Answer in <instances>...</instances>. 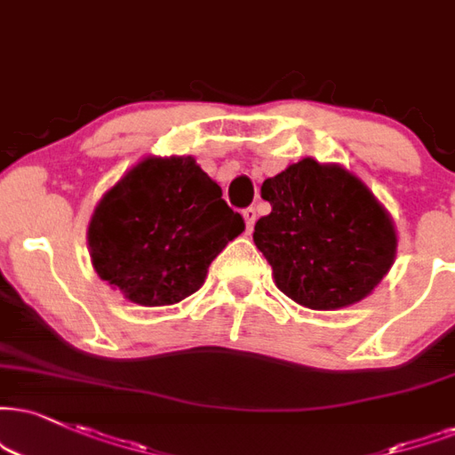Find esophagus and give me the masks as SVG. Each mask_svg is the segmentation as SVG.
Returning a JSON list of instances; mask_svg holds the SVG:
<instances>
[{
    "mask_svg": "<svg viewBox=\"0 0 455 455\" xmlns=\"http://www.w3.org/2000/svg\"><path fill=\"white\" fill-rule=\"evenodd\" d=\"M243 217H244V223H246V232H253V226H255V219H257V212L253 206H249V209L243 211Z\"/></svg>",
    "mask_w": 455,
    "mask_h": 455,
    "instance_id": "esophagus-1",
    "label": "esophagus"
}]
</instances>
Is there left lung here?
Masks as SVG:
<instances>
[{"mask_svg": "<svg viewBox=\"0 0 455 455\" xmlns=\"http://www.w3.org/2000/svg\"><path fill=\"white\" fill-rule=\"evenodd\" d=\"M270 215L253 240L276 287L310 310L361 301L395 263L396 232L388 211L361 179L338 164L304 158L266 179Z\"/></svg>", "mask_w": 455, "mask_h": 455, "instance_id": "left-lung-1", "label": "left lung"}]
</instances>
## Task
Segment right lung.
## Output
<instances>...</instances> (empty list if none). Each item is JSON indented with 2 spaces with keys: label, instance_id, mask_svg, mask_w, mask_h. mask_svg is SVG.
<instances>
[{
  "label": "right lung",
  "instance_id": "obj_1",
  "mask_svg": "<svg viewBox=\"0 0 455 455\" xmlns=\"http://www.w3.org/2000/svg\"><path fill=\"white\" fill-rule=\"evenodd\" d=\"M243 232L244 219L192 156H149L100 198L88 246L100 280L156 307L196 293L211 261Z\"/></svg>",
  "mask_w": 455,
  "mask_h": 455
}]
</instances>
